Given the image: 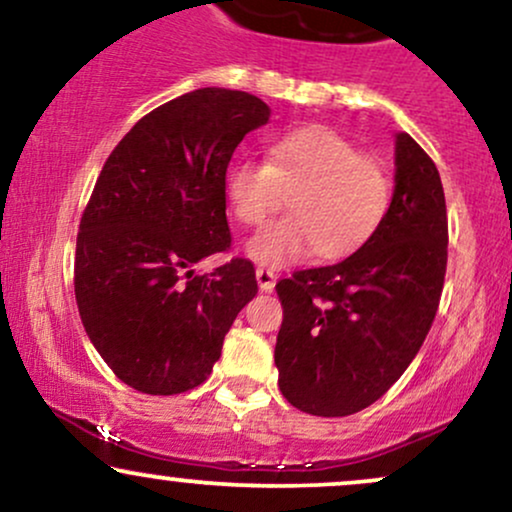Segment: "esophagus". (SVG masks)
Instances as JSON below:
<instances>
[{"instance_id":"esophagus-1","label":"esophagus","mask_w":512,"mask_h":512,"mask_svg":"<svg viewBox=\"0 0 512 512\" xmlns=\"http://www.w3.org/2000/svg\"><path fill=\"white\" fill-rule=\"evenodd\" d=\"M255 274H257V284H260L262 291H272L276 279H279L274 269H267V267H257Z\"/></svg>"}]
</instances>
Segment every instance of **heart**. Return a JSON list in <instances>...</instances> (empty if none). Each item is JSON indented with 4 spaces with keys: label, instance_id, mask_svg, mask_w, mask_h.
I'll return each mask as SVG.
<instances>
[{
    "label": "heart",
    "instance_id": "heart-1",
    "mask_svg": "<svg viewBox=\"0 0 512 512\" xmlns=\"http://www.w3.org/2000/svg\"><path fill=\"white\" fill-rule=\"evenodd\" d=\"M236 219L260 228L289 202L293 214L250 240L260 264L284 267L317 250L344 257L378 231L390 207V178L373 156L330 127H301L274 139L269 163L238 158L226 175Z\"/></svg>",
    "mask_w": 512,
    "mask_h": 512
}]
</instances>
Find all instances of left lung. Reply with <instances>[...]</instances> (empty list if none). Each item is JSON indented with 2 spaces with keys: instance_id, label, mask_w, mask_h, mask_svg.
I'll list each match as a JSON object with an SVG mask.
<instances>
[{
  "instance_id": "left-lung-1",
  "label": "left lung",
  "mask_w": 512,
  "mask_h": 512,
  "mask_svg": "<svg viewBox=\"0 0 512 512\" xmlns=\"http://www.w3.org/2000/svg\"><path fill=\"white\" fill-rule=\"evenodd\" d=\"M395 166L390 209L354 255L276 284L279 390L305 414L370 407L414 361L438 313L448 267L443 182L407 132L397 134Z\"/></svg>"
}]
</instances>
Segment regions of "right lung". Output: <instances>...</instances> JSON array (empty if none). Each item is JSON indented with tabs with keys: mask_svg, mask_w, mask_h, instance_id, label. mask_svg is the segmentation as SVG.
Listing matches in <instances>:
<instances>
[{
	"mask_svg": "<svg viewBox=\"0 0 512 512\" xmlns=\"http://www.w3.org/2000/svg\"><path fill=\"white\" fill-rule=\"evenodd\" d=\"M269 115L252 93L197 88L144 115L98 175L76 236V305L103 361L144 395L202 385L255 298L245 257L209 274L195 264L231 250L226 170Z\"/></svg>",
	"mask_w": 512,
	"mask_h": 512,
	"instance_id": "obj_1",
	"label": "right lung"
}]
</instances>
